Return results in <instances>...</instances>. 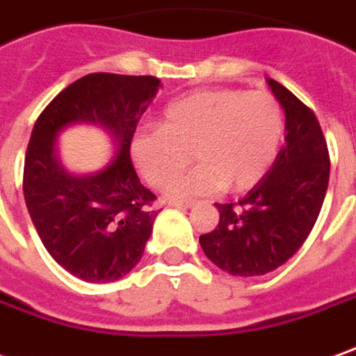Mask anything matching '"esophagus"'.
<instances>
[{
    "mask_svg": "<svg viewBox=\"0 0 356 356\" xmlns=\"http://www.w3.org/2000/svg\"><path fill=\"white\" fill-rule=\"evenodd\" d=\"M171 206H173V208H179V210H186V208L193 206V202H171Z\"/></svg>",
    "mask_w": 356,
    "mask_h": 356,
    "instance_id": "34e87169",
    "label": "esophagus"
}]
</instances>
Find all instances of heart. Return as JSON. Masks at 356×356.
<instances>
[{
  "label": "heart",
  "instance_id": "b5f03b06",
  "mask_svg": "<svg viewBox=\"0 0 356 356\" xmlns=\"http://www.w3.org/2000/svg\"><path fill=\"white\" fill-rule=\"evenodd\" d=\"M282 138V108L268 92L213 88L171 102L160 129L133 136L131 156L138 173L161 186L193 153L199 165L163 188L165 198L177 200L254 186L272 168Z\"/></svg>",
  "mask_w": 356,
  "mask_h": 356
}]
</instances>
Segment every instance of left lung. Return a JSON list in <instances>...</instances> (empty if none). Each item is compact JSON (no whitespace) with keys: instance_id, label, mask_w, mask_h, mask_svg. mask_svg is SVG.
Masks as SVG:
<instances>
[{"instance_id":"obj_1","label":"left lung","mask_w":356,"mask_h":356,"mask_svg":"<svg viewBox=\"0 0 356 356\" xmlns=\"http://www.w3.org/2000/svg\"><path fill=\"white\" fill-rule=\"evenodd\" d=\"M266 81L285 111V146L238 206L216 204L220 223L200 235L204 254L241 277L273 272L302 247L330 181L327 144L316 115L283 84Z\"/></svg>"}]
</instances>
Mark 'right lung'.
<instances>
[{"instance_id": "right-lung-1", "label": "right lung", "mask_w": 356, "mask_h": 356, "mask_svg": "<svg viewBox=\"0 0 356 356\" xmlns=\"http://www.w3.org/2000/svg\"><path fill=\"white\" fill-rule=\"evenodd\" d=\"M156 76L92 73L59 92L36 121L24 158L22 193L49 256L83 282H115L131 272L152 235L156 196L131 161L136 123L160 90ZM73 124L104 128L116 156L98 172L74 174L56 138Z\"/></svg>"}]
</instances>
